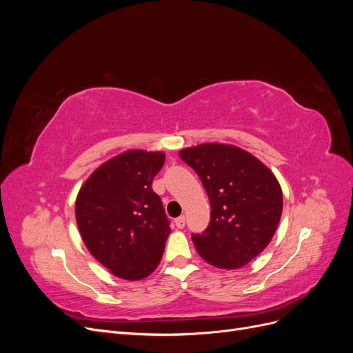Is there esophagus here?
Listing matches in <instances>:
<instances>
[{
  "label": "esophagus",
  "instance_id": "obj_1",
  "mask_svg": "<svg viewBox=\"0 0 353 353\" xmlns=\"http://www.w3.org/2000/svg\"><path fill=\"white\" fill-rule=\"evenodd\" d=\"M175 225H176V228H184L185 227V216H178L175 219Z\"/></svg>",
  "mask_w": 353,
  "mask_h": 353
}]
</instances>
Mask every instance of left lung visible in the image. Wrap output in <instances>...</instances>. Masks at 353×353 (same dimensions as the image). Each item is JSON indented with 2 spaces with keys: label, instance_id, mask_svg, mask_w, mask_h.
<instances>
[{
  "label": "left lung",
  "instance_id": "left-lung-1",
  "mask_svg": "<svg viewBox=\"0 0 353 353\" xmlns=\"http://www.w3.org/2000/svg\"><path fill=\"white\" fill-rule=\"evenodd\" d=\"M179 157L196 170L210 201V222L191 239L208 263L236 270L272 240L283 212V191L259 159L240 147L208 143Z\"/></svg>",
  "mask_w": 353,
  "mask_h": 353
}]
</instances>
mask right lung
Returning <instances> with one entry per match:
<instances>
[{"instance_id":"obj_1","label":"right lung","mask_w":353,"mask_h":353,"mask_svg":"<svg viewBox=\"0 0 353 353\" xmlns=\"http://www.w3.org/2000/svg\"><path fill=\"white\" fill-rule=\"evenodd\" d=\"M163 163L162 152L128 150L95 169L78 193L81 237L119 279L143 280L162 259L170 227L152 183Z\"/></svg>"}]
</instances>
